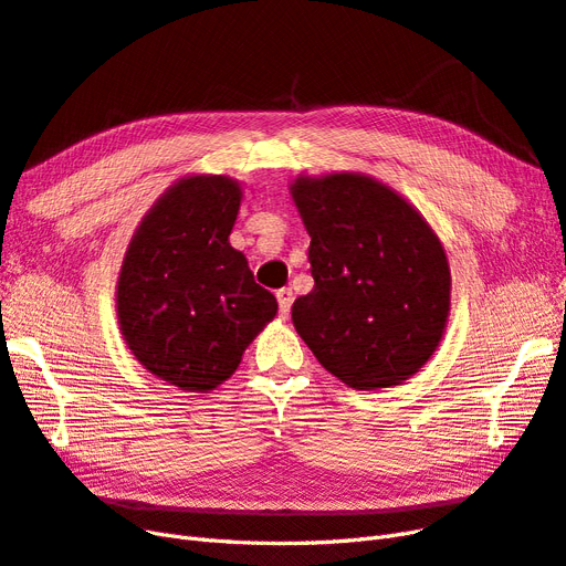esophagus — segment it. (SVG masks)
Here are the masks:
<instances>
[{
	"mask_svg": "<svg viewBox=\"0 0 566 566\" xmlns=\"http://www.w3.org/2000/svg\"><path fill=\"white\" fill-rule=\"evenodd\" d=\"M277 303H280V315L286 317L289 311H292V303H294V292H292V289H289V286L280 289V292H277Z\"/></svg>",
	"mask_w": 566,
	"mask_h": 566,
	"instance_id": "34e87169",
	"label": "esophagus"
}]
</instances>
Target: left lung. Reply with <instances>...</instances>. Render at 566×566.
I'll list each match as a JSON object with an SVG mask.
<instances>
[{
    "label": "left lung",
    "instance_id": "obj_1",
    "mask_svg": "<svg viewBox=\"0 0 566 566\" xmlns=\"http://www.w3.org/2000/svg\"><path fill=\"white\" fill-rule=\"evenodd\" d=\"M311 234L315 286L292 319L317 363L350 389L398 386L439 348L450 268L439 234L396 189L363 172L289 185Z\"/></svg>",
    "mask_w": 566,
    "mask_h": 566
}]
</instances>
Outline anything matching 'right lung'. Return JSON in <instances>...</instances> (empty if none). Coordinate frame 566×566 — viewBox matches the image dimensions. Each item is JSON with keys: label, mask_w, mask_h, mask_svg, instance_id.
Wrapping results in <instances>:
<instances>
[{"label": "right lung", "mask_w": 566, "mask_h": 566, "mask_svg": "<svg viewBox=\"0 0 566 566\" xmlns=\"http://www.w3.org/2000/svg\"><path fill=\"white\" fill-rule=\"evenodd\" d=\"M241 185L228 175H187L142 218L116 284L127 348L180 391L208 394L277 315V298L253 282L230 244Z\"/></svg>", "instance_id": "obj_1"}]
</instances>
